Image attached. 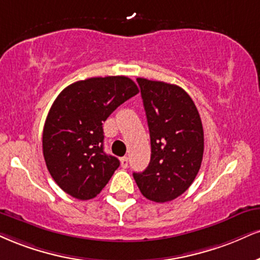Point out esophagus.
Instances as JSON below:
<instances>
[{
    "mask_svg": "<svg viewBox=\"0 0 260 260\" xmlns=\"http://www.w3.org/2000/svg\"><path fill=\"white\" fill-rule=\"evenodd\" d=\"M120 162H121V167L122 168H127L128 167V157H121Z\"/></svg>",
    "mask_w": 260,
    "mask_h": 260,
    "instance_id": "esophagus-1",
    "label": "esophagus"
}]
</instances>
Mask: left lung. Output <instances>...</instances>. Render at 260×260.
Segmentation results:
<instances>
[{
    "instance_id": "1",
    "label": "left lung",
    "mask_w": 260,
    "mask_h": 260,
    "mask_svg": "<svg viewBox=\"0 0 260 260\" xmlns=\"http://www.w3.org/2000/svg\"><path fill=\"white\" fill-rule=\"evenodd\" d=\"M148 120L151 157L146 170L133 173L148 200L167 202L191 185L203 157V128L190 95L177 84L137 79Z\"/></svg>"
}]
</instances>
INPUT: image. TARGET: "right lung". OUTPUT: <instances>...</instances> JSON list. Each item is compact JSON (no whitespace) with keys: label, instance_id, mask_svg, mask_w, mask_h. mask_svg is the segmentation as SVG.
Returning <instances> with one entry per match:
<instances>
[{"label":"right lung","instance_id":"add662e5","mask_svg":"<svg viewBox=\"0 0 260 260\" xmlns=\"http://www.w3.org/2000/svg\"><path fill=\"white\" fill-rule=\"evenodd\" d=\"M139 89L126 76L77 81L53 103L43 127V156L61 190L79 200L102 191L120 166L104 152L103 122Z\"/></svg>","mask_w":260,"mask_h":260}]
</instances>
